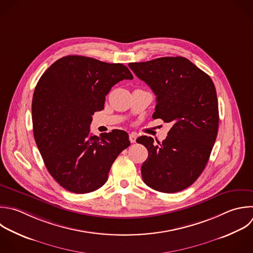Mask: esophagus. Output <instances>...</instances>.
<instances>
[{
  "label": "esophagus",
  "instance_id": "esophagus-1",
  "mask_svg": "<svg viewBox=\"0 0 253 253\" xmlns=\"http://www.w3.org/2000/svg\"><path fill=\"white\" fill-rule=\"evenodd\" d=\"M129 141H130L131 143H134V142L136 141V134H135V133L131 132V133L129 134Z\"/></svg>",
  "mask_w": 253,
  "mask_h": 253
}]
</instances>
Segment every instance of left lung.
Here are the masks:
<instances>
[{"mask_svg":"<svg viewBox=\"0 0 253 253\" xmlns=\"http://www.w3.org/2000/svg\"><path fill=\"white\" fill-rule=\"evenodd\" d=\"M128 67L156 95L153 119L171 123L166 139H136L148 150L141 166L150 188L175 193L191 186L210 158L218 127V105L211 77L185 57H161Z\"/></svg>","mask_w":253,"mask_h":253,"instance_id":"obj_1","label":"left lung"}]
</instances>
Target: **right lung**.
I'll list each match as a JSON object with an SVG mask.
<instances>
[{"mask_svg": "<svg viewBox=\"0 0 253 253\" xmlns=\"http://www.w3.org/2000/svg\"><path fill=\"white\" fill-rule=\"evenodd\" d=\"M132 78L124 64L68 55L39 80L32 105L35 139L48 172L67 191L85 194L101 188L118 155L129 146L124 130L97 136L89 127L112 87Z\"/></svg>", "mask_w": 253, "mask_h": 253, "instance_id": "right-lung-1", "label": "right lung"}]
</instances>
